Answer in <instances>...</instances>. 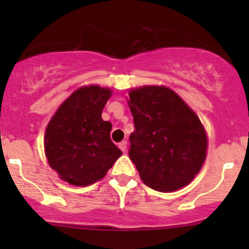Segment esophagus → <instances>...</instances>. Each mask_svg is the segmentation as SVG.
Here are the masks:
<instances>
[{
    "mask_svg": "<svg viewBox=\"0 0 249 249\" xmlns=\"http://www.w3.org/2000/svg\"><path fill=\"white\" fill-rule=\"evenodd\" d=\"M119 148L122 152H126V148H127V143L126 141H122V142L119 143Z\"/></svg>",
    "mask_w": 249,
    "mask_h": 249,
    "instance_id": "1",
    "label": "esophagus"
}]
</instances>
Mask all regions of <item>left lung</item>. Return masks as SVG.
I'll return each mask as SVG.
<instances>
[{
  "label": "left lung",
  "mask_w": 249,
  "mask_h": 249,
  "mask_svg": "<svg viewBox=\"0 0 249 249\" xmlns=\"http://www.w3.org/2000/svg\"><path fill=\"white\" fill-rule=\"evenodd\" d=\"M129 96L135 125L129 155L141 179L159 192L189 184L207 149L197 115L169 88L143 87Z\"/></svg>",
  "instance_id": "8db88e82"
}]
</instances>
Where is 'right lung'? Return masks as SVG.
<instances>
[{"label":"right lung","instance_id":"add662e5","mask_svg":"<svg viewBox=\"0 0 249 249\" xmlns=\"http://www.w3.org/2000/svg\"><path fill=\"white\" fill-rule=\"evenodd\" d=\"M109 96V89L97 85L80 88L48 124V162L70 184L82 187L101 179L122 155L110 140L112 125L101 118Z\"/></svg>","mask_w":249,"mask_h":249}]
</instances>
